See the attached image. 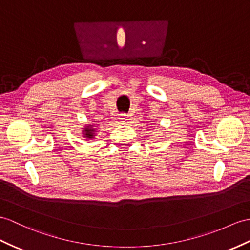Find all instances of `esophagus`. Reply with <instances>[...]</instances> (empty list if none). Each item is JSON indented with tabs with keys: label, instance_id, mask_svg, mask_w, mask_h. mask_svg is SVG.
<instances>
[{
	"label": "esophagus",
	"instance_id": "obj_1",
	"mask_svg": "<svg viewBox=\"0 0 250 250\" xmlns=\"http://www.w3.org/2000/svg\"><path fill=\"white\" fill-rule=\"evenodd\" d=\"M120 120H121V122H125V121L127 120V118H126V114H121Z\"/></svg>",
	"mask_w": 250,
	"mask_h": 250
}]
</instances>
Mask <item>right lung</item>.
<instances>
[{
    "label": "right lung",
    "mask_w": 250,
    "mask_h": 250,
    "mask_svg": "<svg viewBox=\"0 0 250 250\" xmlns=\"http://www.w3.org/2000/svg\"><path fill=\"white\" fill-rule=\"evenodd\" d=\"M82 135L83 137L90 141V140L95 139V137L97 136V129H95V127L91 124H87L83 126V128H82Z\"/></svg>",
    "instance_id": "obj_1"
}]
</instances>
